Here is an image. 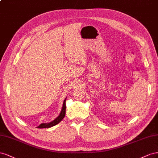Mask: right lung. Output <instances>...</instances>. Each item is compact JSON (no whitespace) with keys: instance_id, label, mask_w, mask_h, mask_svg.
Returning a JSON list of instances; mask_svg holds the SVG:
<instances>
[{"instance_id":"right-lung-1","label":"right lung","mask_w":158,"mask_h":158,"mask_svg":"<svg viewBox=\"0 0 158 158\" xmlns=\"http://www.w3.org/2000/svg\"><path fill=\"white\" fill-rule=\"evenodd\" d=\"M66 98L67 97L65 98V100L64 101V103H63V106H62V109L61 110L60 114H59L57 118L53 120V121L50 122V123H42L40 125H39L38 128H50L53 127V126H55L56 124H57L58 123H60V122L63 120V118L65 117V101H66Z\"/></svg>"}]
</instances>
